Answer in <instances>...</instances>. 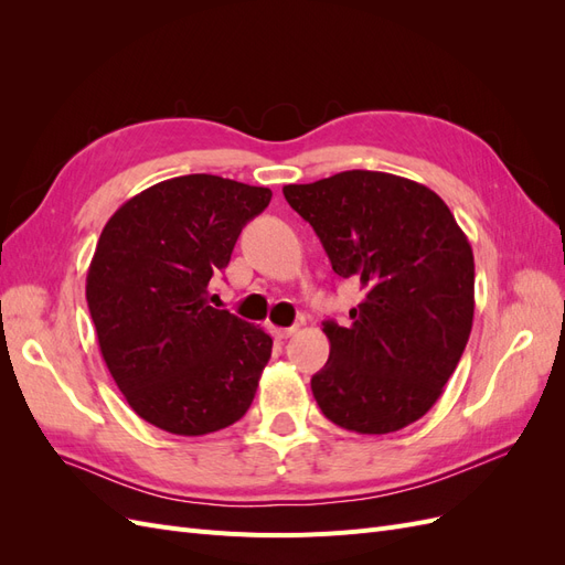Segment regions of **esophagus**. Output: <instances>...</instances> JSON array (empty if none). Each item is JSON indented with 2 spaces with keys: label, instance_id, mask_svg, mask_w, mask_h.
I'll list each match as a JSON object with an SVG mask.
<instances>
[{
  "label": "esophagus",
  "instance_id": "1",
  "mask_svg": "<svg viewBox=\"0 0 565 565\" xmlns=\"http://www.w3.org/2000/svg\"><path fill=\"white\" fill-rule=\"evenodd\" d=\"M268 332H270V337H273V339L282 341V339H287V337H292V334L297 332V328H278V324H270Z\"/></svg>",
  "mask_w": 565,
  "mask_h": 565
}]
</instances>
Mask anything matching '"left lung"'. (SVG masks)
I'll return each mask as SVG.
<instances>
[{"label":"left lung","instance_id":"8db88e82","mask_svg":"<svg viewBox=\"0 0 565 565\" xmlns=\"http://www.w3.org/2000/svg\"><path fill=\"white\" fill-rule=\"evenodd\" d=\"M339 278L363 287L351 324L322 322L330 358L311 388L341 429L382 436L424 417L448 384L473 324V252L431 188L351 169L289 183Z\"/></svg>","mask_w":565,"mask_h":565}]
</instances>
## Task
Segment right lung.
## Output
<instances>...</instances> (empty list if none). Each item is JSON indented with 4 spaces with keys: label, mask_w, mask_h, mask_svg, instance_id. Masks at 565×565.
<instances>
[{
    "label": "right lung",
    "mask_w": 565,
    "mask_h": 565,
    "mask_svg": "<svg viewBox=\"0 0 565 565\" xmlns=\"http://www.w3.org/2000/svg\"><path fill=\"white\" fill-rule=\"evenodd\" d=\"M262 185L188 174L129 198L100 233L87 303L100 355L129 407L177 436H204L241 419L273 339L207 303L243 226L262 214Z\"/></svg>",
    "instance_id": "1"
}]
</instances>
